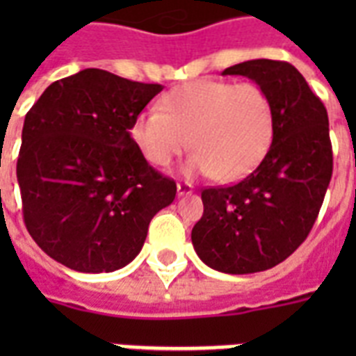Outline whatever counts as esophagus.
Listing matches in <instances>:
<instances>
[{
    "instance_id": "esophagus-1",
    "label": "esophagus",
    "mask_w": 356,
    "mask_h": 356,
    "mask_svg": "<svg viewBox=\"0 0 356 356\" xmlns=\"http://www.w3.org/2000/svg\"><path fill=\"white\" fill-rule=\"evenodd\" d=\"M194 192V186L190 183H177V195H188Z\"/></svg>"
}]
</instances>
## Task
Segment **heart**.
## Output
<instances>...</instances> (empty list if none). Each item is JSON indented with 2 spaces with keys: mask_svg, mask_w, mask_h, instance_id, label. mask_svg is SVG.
Masks as SVG:
<instances>
[{
  "mask_svg": "<svg viewBox=\"0 0 356 356\" xmlns=\"http://www.w3.org/2000/svg\"><path fill=\"white\" fill-rule=\"evenodd\" d=\"M273 125V103L262 86L201 79L162 97V108L140 113L131 138L155 166H168L192 142L186 172L234 181L262 161Z\"/></svg>",
  "mask_w": 356,
  "mask_h": 356,
  "instance_id": "b5f03b06",
  "label": "heart"
}]
</instances>
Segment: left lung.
Segmentation results:
<instances>
[{
    "label": "left lung",
    "instance_id": "left-lung-1",
    "mask_svg": "<svg viewBox=\"0 0 356 356\" xmlns=\"http://www.w3.org/2000/svg\"><path fill=\"white\" fill-rule=\"evenodd\" d=\"M223 75H243L268 92L273 138L248 177L201 192L192 243L212 270L243 275L281 264L309 236L331 183L332 145L327 108L290 63L254 58Z\"/></svg>",
    "mask_w": 356,
    "mask_h": 356
}]
</instances>
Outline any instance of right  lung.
<instances>
[{
  "mask_svg": "<svg viewBox=\"0 0 356 356\" xmlns=\"http://www.w3.org/2000/svg\"><path fill=\"white\" fill-rule=\"evenodd\" d=\"M162 85L86 68L55 81L25 114L16 175L24 222L70 270H120L140 253L175 181L147 164L131 125Z\"/></svg>",
  "mask_w": 356,
  "mask_h": 356,
  "instance_id": "1",
  "label": "right lung"
}]
</instances>
